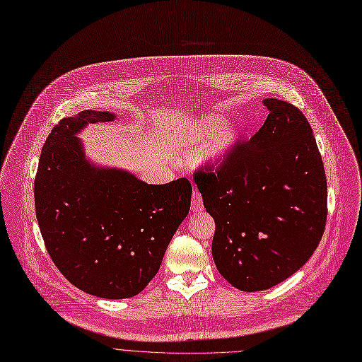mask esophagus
<instances>
[{"mask_svg":"<svg viewBox=\"0 0 362 362\" xmlns=\"http://www.w3.org/2000/svg\"><path fill=\"white\" fill-rule=\"evenodd\" d=\"M191 209L194 213H200L204 210L203 200H202V194L199 191H194L191 196Z\"/></svg>","mask_w":362,"mask_h":362,"instance_id":"esophagus-1","label":"esophagus"}]
</instances>
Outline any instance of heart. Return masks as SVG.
Masks as SVG:
<instances>
[{
    "label": "heart",
    "mask_w": 362,
    "mask_h": 362,
    "mask_svg": "<svg viewBox=\"0 0 362 362\" xmlns=\"http://www.w3.org/2000/svg\"><path fill=\"white\" fill-rule=\"evenodd\" d=\"M223 124V119L217 115H207L194 119L182 129L175 132V145L185 148L187 145L214 133L211 142L204 149V160L213 163L225 162L238 144L239 133L233 124Z\"/></svg>",
    "instance_id": "1"
}]
</instances>
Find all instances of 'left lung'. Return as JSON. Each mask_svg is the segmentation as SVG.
<instances>
[{"instance_id":"1","label":"left lung","mask_w":362,"mask_h":362,"mask_svg":"<svg viewBox=\"0 0 362 362\" xmlns=\"http://www.w3.org/2000/svg\"><path fill=\"white\" fill-rule=\"evenodd\" d=\"M269 115L216 171L194 174L214 218L211 254L242 291L283 283L316 251L327 216V184L313 130L287 101L265 98Z\"/></svg>"}]
</instances>
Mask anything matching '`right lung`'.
Wrapping results in <instances>:
<instances>
[{
    "instance_id": "right-lung-1",
    "label": "right lung",
    "mask_w": 362,
    "mask_h": 362,
    "mask_svg": "<svg viewBox=\"0 0 362 362\" xmlns=\"http://www.w3.org/2000/svg\"><path fill=\"white\" fill-rule=\"evenodd\" d=\"M115 113L84 110L47 136L35 180L36 217L47 252L66 280L103 298H129L156 275L187 217L191 184H146L87 160L76 134Z\"/></svg>"
}]
</instances>
